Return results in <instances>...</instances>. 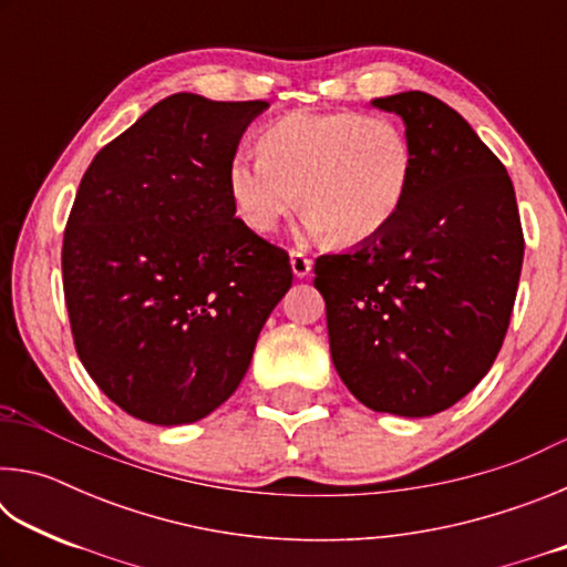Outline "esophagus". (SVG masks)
Instances as JSON below:
<instances>
[{"label": "esophagus", "instance_id": "obj_1", "mask_svg": "<svg viewBox=\"0 0 567 567\" xmlns=\"http://www.w3.org/2000/svg\"><path fill=\"white\" fill-rule=\"evenodd\" d=\"M290 265H292L295 277H300V280L312 272V260L302 252V249H292V252H290Z\"/></svg>", "mask_w": 567, "mask_h": 567}]
</instances>
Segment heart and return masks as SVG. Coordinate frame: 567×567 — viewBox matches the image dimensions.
<instances>
[{
    "mask_svg": "<svg viewBox=\"0 0 567 567\" xmlns=\"http://www.w3.org/2000/svg\"><path fill=\"white\" fill-rule=\"evenodd\" d=\"M257 152L227 162V192L237 217L270 235L300 205L307 235L362 245L405 207L415 157L405 130L382 114L287 112L257 134Z\"/></svg>",
    "mask_w": 567,
    "mask_h": 567,
    "instance_id": "1",
    "label": "heart"
}]
</instances>
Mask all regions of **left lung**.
<instances>
[{
    "instance_id": "8db88e82",
    "label": "left lung",
    "mask_w": 567,
    "mask_h": 567,
    "mask_svg": "<svg viewBox=\"0 0 567 567\" xmlns=\"http://www.w3.org/2000/svg\"><path fill=\"white\" fill-rule=\"evenodd\" d=\"M405 122L415 175L385 233L315 262L338 375L362 405L430 417L463 400L503 348L523 227L503 162L425 92L372 100Z\"/></svg>"
}]
</instances>
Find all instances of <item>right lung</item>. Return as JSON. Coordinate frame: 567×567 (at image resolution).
<instances>
[{
    "label": "right lung",
    "mask_w": 567,
    "mask_h": 567,
    "mask_svg": "<svg viewBox=\"0 0 567 567\" xmlns=\"http://www.w3.org/2000/svg\"><path fill=\"white\" fill-rule=\"evenodd\" d=\"M267 107L172 94L80 182L62 245L72 338L132 417L172 427L215 412L290 290V257L235 217L227 192V162Z\"/></svg>",
    "instance_id": "right-lung-1"
}]
</instances>
